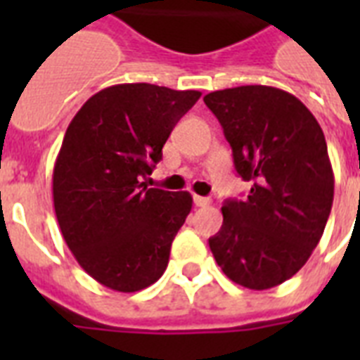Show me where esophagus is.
Returning a JSON list of instances; mask_svg holds the SVG:
<instances>
[{
  "label": "esophagus",
  "mask_w": 360,
  "mask_h": 360,
  "mask_svg": "<svg viewBox=\"0 0 360 360\" xmlns=\"http://www.w3.org/2000/svg\"><path fill=\"white\" fill-rule=\"evenodd\" d=\"M194 205L196 207H207V205H211V200L203 196H194Z\"/></svg>",
  "instance_id": "1"
}]
</instances>
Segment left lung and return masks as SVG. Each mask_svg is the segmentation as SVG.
Returning a JSON list of instances; mask_svg holds the SVG:
<instances>
[{"label":"left lung","instance_id":"left-lung-1","mask_svg":"<svg viewBox=\"0 0 360 360\" xmlns=\"http://www.w3.org/2000/svg\"><path fill=\"white\" fill-rule=\"evenodd\" d=\"M203 103L224 129L237 174L252 183L245 202L222 205L224 222L209 246L228 278L269 290L291 278L323 236L335 196L323 130L278 87H231Z\"/></svg>","mask_w":360,"mask_h":360}]
</instances>
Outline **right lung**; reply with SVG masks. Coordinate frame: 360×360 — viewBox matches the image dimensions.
<instances>
[{
    "label": "right lung",
    "mask_w": 360,
    "mask_h": 360,
    "mask_svg": "<svg viewBox=\"0 0 360 360\" xmlns=\"http://www.w3.org/2000/svg\"><path fill=\"white\" fill-rule=\"evenodd\" d=\"M202 97L153 84H117L87 98L56 158L53 209L76 262L98 284L132 293L168 267L188 217V192L141 183L177 121Z\"/></svg>",
    "instance_id": "add662e5"
}]
</instances>
